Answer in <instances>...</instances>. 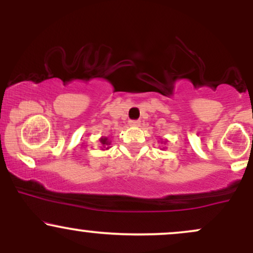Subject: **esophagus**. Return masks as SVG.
Returning a JSON list of instances; mask_svg holds the SVG:
<instances>
[{
	"label": "esophagus",
	"instance_id": "1",
	"mask_svg": "<svg viewBox=\"0 0 253 253\" xmlns=\"http://www.w3.org/2000/svg\"><path fill=\"white\" fill-rule=\"evenodd\" d=\"M129 126L139 127V126H140V121H139V120H130L129 121Z\"/></svg>",
	"mask_w": 253,
	"mask_h": 253
}]
</instances>
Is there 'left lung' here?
I'll list each match as a JSON object with an SVG mask.
<instances>
[{"label": "left lung", "instance_id": "1", "mask_svg": "<svg viewBox=\"0 0 253 253\" xmlns=\"http://www.w3.org/2000/svg\"><path fill=\"white\" fill-rule=\"evenodd\" d=\"M163 141H164V140H163V139H162V141H161V143L163 144ZM165 143H167V141H164V144H165Z\"/></svg>", "mask_w": 253, "mask_h": 253}]
</instances>
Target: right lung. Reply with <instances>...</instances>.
Here are the masks:
<instances>
[{
	"label": "right lung",
	"mask_w": 253,
	"mask_h": 253,
	"mask_svg": "<svg viewBox=\"0 0 253 253\" xmlns=\"http://www.w3.org/2000/svg\"><path fill=\"white\" fill-rule=\"evenodd\" d=\"M100 141H101V144H102V147H101V150H108V149H110V141H109V139L107 138V136H101L100 138Z\"/></svg>",
	"instance_id": "right-lung-1"
}]
</instances>
